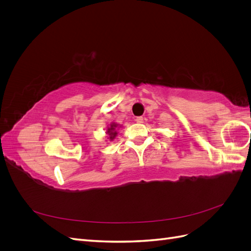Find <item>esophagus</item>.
Instances as JSON below:
<instances>
[{
    "label": "esophagus",
    "instance_id": "obj_1",
    "mask_svg": "<svg viewBox=\"0 0 251 251\" xmlns=\"http://www.w3.org/2000/svg\"><path fill=\"white\" fill-rule=\"evenodd\" d=\"M135 121H136V123H138V124H142V123H143V117H142V116L136 117V118H135Z\"/></svg>",
    "mask_w": 251,
    "mask_h": 251
}]
</instances>
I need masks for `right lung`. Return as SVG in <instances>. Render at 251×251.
Wrapping results in <instances>:
<instances>
[{
  "instance_id": "1",
  "label": "right lung",
  "mask_w": 251,
  "mask_h": 251,
  "mask_svg": "<svg viewBox=\"0 0 251 251\" xmlns=\"http://www.w3.org/2000/svg\"><path fill=\"white\" fill-rule=\"evenodd\" d=\"M116 126H117V125L112 124L111 126L108 128V131H107V133H108L109 136H110V139H111V140H113L114 138H115V136L117 135V132H116V130H115Z\"/></svg>"
}]
</instances>
